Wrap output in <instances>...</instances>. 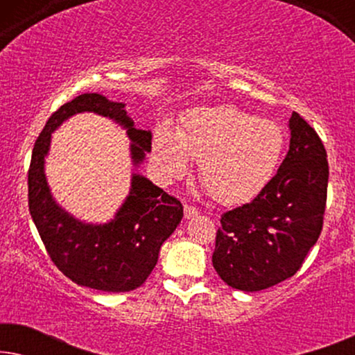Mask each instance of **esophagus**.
I'll return each mask as SVG.
<instances>
[{
    "instance_id": "1",
    "label": "esophagus",
    "mask_w": 355,
    "mask_h": 355,
    "mask_svg": "<svg viewBox=\"0 0 355 355\" xmlns=\"http://www.w3.org/2000/svg\"><path fill=\"white\" fill-rule=\"evenodd\" d=\"M184 215H186L187 220H192V218H196L198 215V210L191 205H184Z\"/></svg>"
}]
</instances>
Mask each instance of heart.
Returning <instances> with one entry per match:
<instances>
[{"label": "heart", "mask_w": 355, "mask_h": 355, "mask_svg": "<svg viewBox=\"0 0 355 355\" xmlns=\"http://www.w3.org/2000/svg\"><path fill=\"white\" fill-rule=\"evenodd\" d=\"M284 148L278 123L225 105L191 111L178 132L159 125L152 157L169 179L186 174L191 159L198 162V176L213 200L234 207L260 196L278 171Z\"/></svg>", "instance_id": "1"}]
</instances>
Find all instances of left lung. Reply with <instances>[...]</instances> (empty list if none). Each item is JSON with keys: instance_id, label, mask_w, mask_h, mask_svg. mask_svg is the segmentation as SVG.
Masks as SVG:
<instances>
[{"instance_id": "obj_1", "label": "left lung", "mask_w": 355, "mask_h": 355, "mask_svg": "<svg viewBox=\"0 0 355 355\" xmlns=\"http://www.w3.org/2000/svg\"><path fill=\"white\" fill-rule=\"evenodd\" d=\"M289 152L250 203L226 211L213 266L231 288L257 293L295 275L323 227L328 159L318 134L297 113L289 119Z\"/></svg>"}]
</instances>
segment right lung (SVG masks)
Instances as JSON below:
<instances>
[{
	"label": "right lung",
	"mask_w": 355,
	"mask_h": 355,
	"mask_svg": "<svg viewBox=\"0 0 355 355\" xmlns=\"http://www.w3.org/2000/svg\"><path fill=\"white\" fill-rule=\"evenodd\" d=\"M79 113L100 114L125 129L134 168H139L152 150V132L135 128L125 103L100 94L76 96L51 114L38 135L28 168V210L48 255L67 278L105 293H128L140 288L152 273L163 242L181 223L184 210L181 202L150 179L132 173L128 197L113 220L94 225L67 213L48 186L45 158L51 134Z\"/></svg>",
	"instance_id": "add662e5"
}]
</instances>
